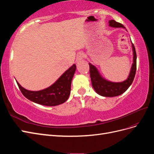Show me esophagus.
Returning a JSON list of instances; mask_svg holds the SVG:
<instances>
[{"label":"esophagus","instance_id":"obj_1","mask_svg":"<svg viewBox=\"0 0 154 154\" xmlns=\"http://www.w3.org/2000/svg\"><path fill=\"white\" fill-rule=\"evenodd\" d=\"M83 57H84V54H83L82 53H79L77 54L76 55V62L78 63H80L83 61Z\"/></svg>","mask_w":154,"mask_h":154}]
</instances>
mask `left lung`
<instances>
[{"label":"left lung","instance_id":"1","mask_svg":"<svg viewBox=\"0 0 154 154\" xmlns=\"http://www.w3.org/2000/svg\"><path fill=\"white\" fill-rule=\"evenodd\" d=\"M109 26L115 28L122 27L125 29V27L114 20L109 21ZM127 30V29H126ZM132 44V48L133 51V63L130 69L129 75L125 80L122 82H113L107 80L102 76L97 69L91 63H88L90 67V76L91 79L92 85L94 91L100 96L104 97H114L122 94L128 87L131 85L135 74L136 72V60L137 55L134 45Z\"/></svg>","mask_w":154,"mask_h":154}]
</instances>
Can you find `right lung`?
<instances>
[{
    "mask_svg": "<svg viewBox=\"0 0 154 154\" xmlns=\"http://www.w3.org/2000/svg\"><path fill=\"white\" fill-rule=\"evenodd\" d=\"M76 69V65L73 64L53 85L38 91L27 90L17 81V83L22 94L29 100L45 106H57L63 103L69 98L72 79Z\"/></svg>",
    "mask_w": 154,
    "mask_h": 154,
    "instance_id": "add662e5",
    "label": "right lung"
}]
</instances>
